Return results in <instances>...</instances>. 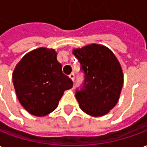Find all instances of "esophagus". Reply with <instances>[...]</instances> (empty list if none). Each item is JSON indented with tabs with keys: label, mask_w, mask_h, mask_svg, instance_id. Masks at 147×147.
I'll use <instances>...</instances> for the list:
<instances>
[{
	"label": "esophagus",
	"mask_w": 147,
	"mask_h": 147,
	"mask_svg": "<svg viewBox=\"0 0 147 147\" xmlns=\"http://www.w3.org/2000/svg\"><path fill=\"white\" fill-rule=\"evenodd\" d=\"M69 78H70L72 81H74V80H75V75H74V73L70 74V75H69Z\"/></svg>",
	"instance_id": "esophagus-1"
}]
</instances>
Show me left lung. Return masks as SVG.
<instances>
[{"label": "left lung", "instance_id": "obj_1", "mask_svg": "<svg viewBox=\"0 0 147 147\" xmlns=\"http://www.w3.org/2000/svg\"><path fill=\"white\" fill-rule=\"evenodd\" d=\"M72 53L84 73L83 87L76 94L80 109L92 117L104 116L117 105L122 90L119 61L109 49L98 44L75 49Z\"/></svg>", "mask_w": 147, "mask_h": 147}]
</instances>
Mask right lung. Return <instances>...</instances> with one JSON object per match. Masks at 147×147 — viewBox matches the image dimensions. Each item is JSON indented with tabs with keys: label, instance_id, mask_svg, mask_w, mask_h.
<instances>
[{
	"label": "right lung",
	"instance_id": "right-lung-1",
	"mask_svg": "<svg viewBox=\"0 0 147 147\" xmlns=\"http://www.w3.org/2000/svg\"><path fill=\"white\" fill-rule=\"evenodd\" d=\"M57 55L53 49H36L21 59L12 73L18 100L34 116L44 117L55 110L64 90L73 86Z\"/></svg>",
	"mask_w": 147,
	"mask_h": 147
}]
</instances>
